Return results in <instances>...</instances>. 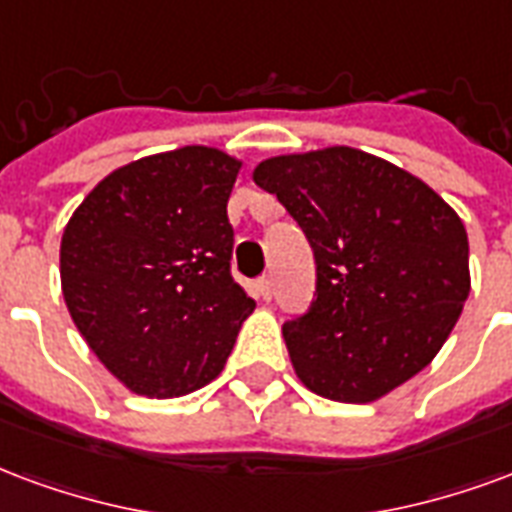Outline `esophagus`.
<instances>
[{"label": "esophagus", "instance_id": "esophagus-1", "mask_svg": "<svg viewBox=\"0 0 512 512\" xmlns=\"http://www.w3.org/2000/svg\"><path fill=\"white\" fill-rule=\"evenodd\" d=\"M257 295H260L263 301H271V295H274V279H271V276H260V279H257Z\"/></svg>", "mask_w": 512, "mask_h": 512}]
</instances>
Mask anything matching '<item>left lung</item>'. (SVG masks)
Masks as SVG:
<instances>
[{
  "label": "left lung",
  "instance_id": "obj_1",
  "mask_svg": "<svg viewBox=\"0 0 512 512\" xmlns=\"http://www.w3.org/2000/svg\"><path fill=\"white\" fill-rule=\"evenodd\" d=\"M301 225L317 298L282 325L298 380L369 404L426 369L469 295L464 222L393 162L350 146L282 154L252 173Z\"/></svg>",
  "mask_w": 512,
  "mask_h": 512
}]
</instances>
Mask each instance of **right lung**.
Returning <instances> with one entry per match:
<instances>
[{"label": "right lung", "mask_w": 512, "mask_h": 512, "mask_svg": "<svg viewBox=\"0 0 512 512\" xmlns=\"http://www.w3.org/2000/svg\"><path fill=\"white\" fill-rule=\"evenodd\" d=\"M238 170L211 146L151 154L108 173L64 227V304L132 393L173 399L208 385L255 312L230 274Z\"/></svg>", "instance_id": "1"}]
</instances>
